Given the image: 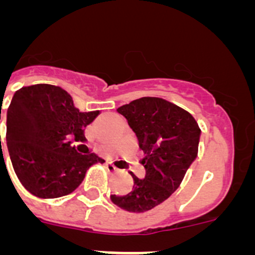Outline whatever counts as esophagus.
I'll return each mask as SVG.
<instances>
[{
    "label": "esophagus",
    "instance_id": "obj_1",
    "mask_svg": "<svg viewBox=\"0 0 255 255\" xmlns=\"http://www.w3.org/2000/svg\"><path fill=\"white\" fill-rule=\"evenodd\" d=\"M107 170L111 171V172H116V171H119V168L116 167V164H115V163H112V162H108Z\"/></svg>",
    "mask_w": 255,
    "mask_h": 255
}]
</instances>
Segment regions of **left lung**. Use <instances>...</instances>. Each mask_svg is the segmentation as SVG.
Listing matches in <instances>:
<instances>
[{"mask_svg": "<svg viewBox=\"0 0 255 255\" xmlns=\"http://www.w3.org/2000/svg\"><path fill=\"white\" fill-rule=\"evenodd\" d=\"M135 132L145 157L143 179L132 175L134 186L112 203L134 213L150 211L176 190L198 155L200 129L193 115L158 97H143L117 108Z\"/></svg>", "mask_w": 255, "mask_h": 255, "instance_id": "left-lung-1", "label": "left lung"}]
</instances>
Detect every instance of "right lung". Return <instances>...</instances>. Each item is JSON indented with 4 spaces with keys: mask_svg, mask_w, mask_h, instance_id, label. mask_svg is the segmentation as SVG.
<instances>
[{
    "mask_svg": "<svg viewBox=\"0 0 255 255\" xmlns=\"http://www.w3.org/2000/svg\"><path fill=\"white\" fill-rule=\"evenodd\" d=\"M98 115L79 111L71 96L56 85H29L15 92L7 108L6 144L13 171L30 194L43 199L70 194L88 168L105 162L96 153L76 152L69 141V136L83 138L85 126Z\"/></svg>",
    "mask_w": 255,
    "mask_h": 255,
    "instance_id": "obj_1",
    "label": "right lung"
}]
</instances>
